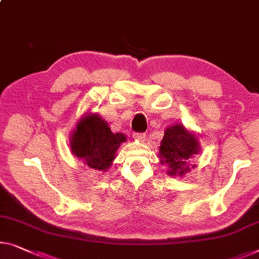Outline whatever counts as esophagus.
<instances>
[{
	"instance_id": "34e87169",
	"label": "esophagus",
	"mask_w": 259,
	"mask_h": 259,
	"mask_svg": "<svg viewBox=\"0 0 259 259\" xmlns=\"http://www.w3.org/2000/svg\"><path fill=\"white\" fill-rule=\"evenodd\" d=\"M134 138L138 142H144L145 140V135L144 134H138V133H135L134 134Z\"/></svg>"
}]
</instances>
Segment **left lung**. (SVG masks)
<instances>
[{"mask_svg":"<svg viewBox=\"0 0 259 259\" xmlns=\"http://www.w3.org/2000/svg\"><path fill=\"white\" fill-rule=\"evenodd\" d=\"M199 138L187 130L184 124L177 123L165 130L159 146V163L166 165L168 176L184 177L195 165L190 166V159L200 152Z\"/></svg>","mask_w":259,"mask_h":259,"instance_id":"left-lung-1","label":"left lung"}]
</instances>
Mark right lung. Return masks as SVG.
<instances>
[{
	"mask_svg": "<svg viewBox=\"0 0 259 259\" xmlns=\"http://www.w3.org/2000/svg\"><path fill=\"white\" fill-rule=\"evenodd\" d=\"M124 134H114L100 114L87 113L76 122L69 136L72 153L87 167L106 172L111 166Z\"/></svg>",
	"mask_w": 259,
	"mask_h": 259,
	"instance_id": "1",
	"label": "right lung"
}]
</instances>
